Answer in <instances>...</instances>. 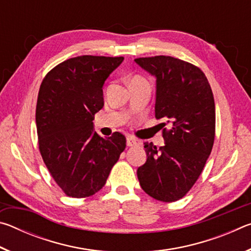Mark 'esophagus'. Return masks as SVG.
Here are the masks:
<instances>
[{"label": "esophagus", "mask_w": 251, "mask_h": 251, "mask_svg": "<svg viewBox=\"0 0 251 251\" xmlns=\"http://www.w3.org/2000/svg\"><path fill=\"white\" fill-rule=\"evenodd\" d=\"M126 143H127V146L131 147V146H136V145H138V144H139V141H138V139L134 138V137H131V136H128V137L126 138Z\"/></svg>", "instance_id": "34e87169"}]
</instances>
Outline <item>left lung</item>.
Returning <instances> with one entry per match:
<instances>
[{
	"instance_id": "1",
	"label": "left lung",
	"mask_w": 251,
	"mask_h": 251,
	"mask_svg": "<svg viewBox=\"0 0 251 251\" xmlns=\"http://www.w3.org/2000/svg\"><path fill=\"white\" fill-rule=\"evenodd\" d=\"M136 64L156 78L155 117L164 120L165 145L145 142L146 163L137 168L144 192L172 202L185 196L201 175L215 139V100L205 74L172 56L141 57Z\"/></svg>"
}]
</instances>
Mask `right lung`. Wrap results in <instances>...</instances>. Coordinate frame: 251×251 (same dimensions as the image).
Returning <instances> with one entry per match:
<instances>
[{
    "label": "right lung",
    "instance_id": "1",
    "mask_svg": "<svg viewBox=\"0 0 251 251\" xmlns=\"http://www.w3.org/2000/svg\"><path fill=\"white\" fill-rule=\"evenodd\" d=\"M124 57L83 55L49 72L36 104L40 151L67 196L84 198L103 188L126 147L125 136L100 137L94 116L103 108L105 80Z\"/></svg>",
    "mask_w": 251,
    "mask_h": 251
}]
</instances>
